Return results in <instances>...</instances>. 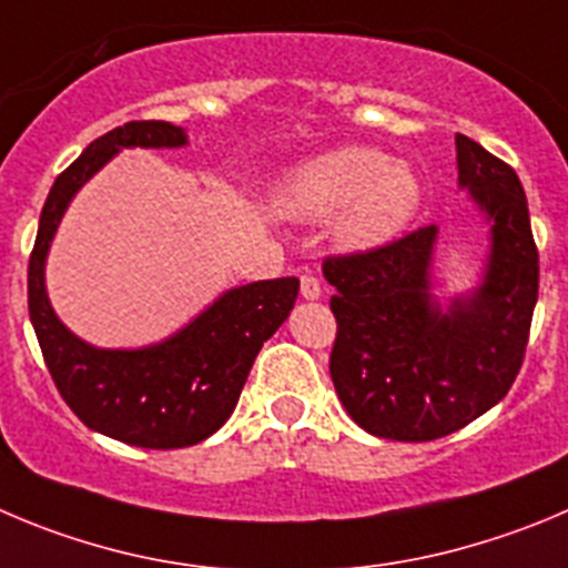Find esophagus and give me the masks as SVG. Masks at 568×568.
<instances>
[{"mask_svg": "<svg viewBox=\"0 0 568 568\" xmlns=\"http://www.w3.org/2000/svg\"><path fill=\"white\" fill-rule=\"evenodd\" d=\"M300 291H302V296H305V300H320V296H322V283L314 277V274H302Z\"/></svg>", "mask_w": 568, "mask_h": 568, "instance_id": "esophagus-1", "label": "esophagus"}]
</instances>
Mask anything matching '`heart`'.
Here are the masks:
<instances>
[{
    "mask_svg": "<svg viewBox=\"0 0 568 568\" xmlns=\"http://www.w3.org/2000/svg\"><path fill=\"white\" fill-rule=\"evenodd\" d=\"M423 187L409 164L378 148L349 145L294 168L283 182V204L300 219L338 215V237L349 248L395 241L420 210Z\"/></svg>",
    "mask_w": 568,
    "mask_h": 568,
    "instance_id": "1",
    "label": "heart"
}]
</instances>
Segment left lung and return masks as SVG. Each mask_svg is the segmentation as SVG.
<instances>
[{"mask_svg": "<svg viewBox=\"0 0 568 568\" xmlns=\"http://www.w3.org/2000/svg\"><path fill=\"white\" fill-rule=\"evenodd\" d=\"M459 184L490 221L485 280L439 308L437 226L367 252L325 257L336 288L331 378L347 415L384 439L426 443L468 426L510 392L538 302V248L516 171L457 134Z\"/></svg>", "mask_w": 568, "mask_h": 568, "instance_id": "1", "label": "left lung"}]
</instances>
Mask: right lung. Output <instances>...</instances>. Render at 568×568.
<instances>
[{
    "instance_id": "add662e5",
    "label": "right lung",
    "mask_w": 568,
    "mask_h": 568,
    "mask_svg": "<svg viewBox=\"0 0 568 568\" xmlns=\"http://www.w3.org/2000/svg\"><path fill=\"white\" fill-rule=\"evenodd\" d=\"M184 129L134 120L98 136L55 179L28 266V308L47 369L67 406L94 432L136 448H187L219 432L266 338L288 320L300 280H260L226 291L164 342L100 349L67 331L44 288V260L69 201L120 148H182Z\"/></svg>"
}]
</instances>
